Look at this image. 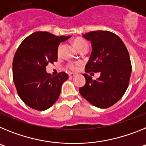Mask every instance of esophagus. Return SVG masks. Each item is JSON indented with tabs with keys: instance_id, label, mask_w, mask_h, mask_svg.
<instances>
[{
	"instance_id": "obj_1",
	"label": "esophagus",
	"mask_w": 146,
	"mask_h": 146,
	"mask_svg": "<svg viewBox=\"0 0 146 146\" xmlns=\"http://www.w3.org/2000/svg\"><path fill=\"white\" fill-rule=\"evenodd\" d=\"M69 76L70 77H74V76H76V74H74V73H72V72H70L69 74Z\"/></svg>"
}]
</instances>
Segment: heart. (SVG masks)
<instances>
[{"instance_id":"obj_1","label":"heart","mask_w":146,"mask_h":146,"mask_svg":"<svg viewBox=\"0 0 146 146\" xmlns=\"http://www.w3.org/2000/svg\"><path fill=\"white\" fill-rule=\"evenodd\" d=\"M73 44H74V47L78 50L79 49L82 48V47H85V46H87V42H86L84 39H82V38H77L74 40ZM59 49H60V47L58 48V50ZM68 67H69L71 70H73V71H76L77 69V65H76V64H69V65H68Z\"/></svg>"}]
</instances>
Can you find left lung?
Wrapping results in <instances>:
<instances>
[{"instance_id": "1", "label": "left lung", "mask_w": 146, "mask_h": 146, "mask_svg": "<svg viewBox=\"0 0 146 146\" xmlns=\"http://www.w3.org/2000/svg\"><path fill=\"white\" fill-rule=\"evenodd\" d=\"M91 42L92 52L85 71L100 72L97 80L83 74L85 86L80 88L82 97L99 108H108L118 102L129 82L131 65L123 41L108 31H96L82 35Z\"/></svg>"}]
</instances>
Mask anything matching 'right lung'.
<instances>
[{
	"mask_svg": "<svg viewBox=\"0 0 146 146\" xmlns=\"http://www.w3.org/2000/svg\"><path fill=\"white\" fill-rule=\"evenodd\" d=\"M70 37L35 32L17 50L12 64L13 80L19 96L30 108L45 110L58 99L62 84L69 76L65 72L52 76L47 73L46 67L57 61L59 44Z\"/></svg>",
	"mask_w": 146,
	"mask_h": 146,
	"instance_id": "obj_1",
	"label": "right lung"
}]
</instances>
